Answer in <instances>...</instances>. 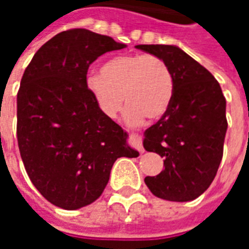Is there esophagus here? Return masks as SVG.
I'll use <instances>...</instances> for the list:
<instances>
[{
    "instance_id": "esophagus-1",
    "label": "esophagus",
    "mask_w": 249,
    "mask_h": 249,
    "mask_svg": "<svg viewBox=\"0 0 249 249\" xmlns=\"http://www.w3.org/2000/svg\"><path fill=\"white\" fill-rule=\"evenodd\" d=\"M130 140H132V144L137 148V151L139 152H144V146L141 144V136L140 133H137V132H130Z\"/></svg>"
}]
</instances>
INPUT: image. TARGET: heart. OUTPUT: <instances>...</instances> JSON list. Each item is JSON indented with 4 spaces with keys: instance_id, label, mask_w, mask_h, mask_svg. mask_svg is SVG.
<instances>
[{
    "instance_id": "b5f03b06",
    "label": "heart",
    "mask_w": 249,
    "mask_h": 249,
    "mask_svg": "<svg viewBox=\"0 0 249 249\" xmlns=\"http://www.w3.org/2000/svg\"><path fill=\"white\" fill-rule=\"evenodd\" d=\"M87 89L98 109L108 117L119 113L125 101L128 105L125 117L135 124L144 116L153 120L167 113L175 81L171 68L161 57L129 53L104 62L100 76L87 78Z\"/></svg>"
}]
</instances>
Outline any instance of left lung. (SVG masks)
I'll use <instances>...</instances> for the list:
<instances>
[{"label":"left lung","instance_id":"left-lung-1","mask_svg":"<svg viewBox=\"0 0 249 249\" xmlns=\"http://www.w3.org/2000/svg\"><path fill=\"white\" fill-rule=\"evenodd\" d=\"M167 62L173 74L171 107L145 130L144 148L164 157V171L146 176L155 196L191 201L204 193L223 159L227 117L219 82L196 60L175 45H137Z\"/></svg>","mask_w":249,"mask_h":249}]
</instances>
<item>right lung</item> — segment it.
Returning <instances> with one entry per match:
<instances>
[{
    "label": "right lung",
    "mask_w": 249,
    "mask_h": 249,
    "mask_svg": "<svg viewBox=\"0 0 249 249\" xmlns=\"http://www.w3.org/2000/svg\"><path fill=\"white\" fill-rule=\"evenodd\" d=\"M125 46L109 36L69 29L41 46L25 69L17 93L19 153L30 181L56 207L92 204L114 161L139 156L87 89L89 65Z\"/></svg>",
    "instance_id": "right-lung-1"
}]
</instances>
